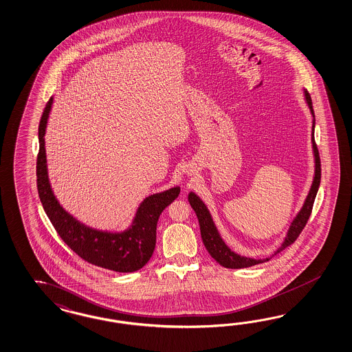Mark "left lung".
Returning a JSON list of instances; mask_svg holds the SVG:
<instances>
[{"instance_id": "8db88e82", "label": "left lung", "mask_w": 352, "mask_h": 352, "mask_svg": "<svg viewBox=\"0 0 352 352\" xmlns=\"http://www.w3.org/2000/svg\"><path fill=\"white\" fill-rule=\"evenodd\" d=\"M304 97L306 104L310 110V114L313 116V126H311V144H313L314 155V177L313 183L310 186L309 193L305 199L304 204L301 206L300 211L296 214L295 218L291 221L289 228L287 230L285 239L282 242V245L276 248L274 254L272 256L265 257V258H255V257L243 256L239 255L237 252H234L233 250H230L228 245L226 243V241L221 238L219 233L218 228L212 220V217L210 214L208 206L205 205V202L201 200L200 196H197L195 192L190 190L188 193V201L192 209L195 210L197 219H199V224H200L201 238L202 242L205 245V248L208 250L211 257L219 263L220 265L228 269H241V267H248V266L257 265L261 263L269 261L272 257L276 255L278 252L283 251L285 248H288L289 245H292L296 241V238L298 237V234L301 233V230L304 229L307 220L310 218L311 210H313L314 201L316 197V193L320 186V157H319V151L318 147L315 144V138H314V131H315V115H314L313 104H311V98L310 95L307 94V91L304 88Z\"/></svg>"}]
</instances>
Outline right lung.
<instances>
[{
	"label": "right lung",
	"mask_w": 352,
	"mask_h": 352,
	"mask_svg": "<svg viewBox=\"0 0 352 352\" xmlns=\"http://www.w3.org/2000/svg\"><path fill=\"white\" fill-rule=\"evenodd\" d=\"M52 104L54 97L50 98L45 107L38 128L37 187L45 212L61 239L83 260L118 273L140 270L153 254L159 217L162 210L178 197L181 187L174 186L143 199L131 226L122 232L102 230L82 223L57 200L48 178L45 135Z\"/></svg>",
	"instance_id": "obj_1"
}]
</instances>
